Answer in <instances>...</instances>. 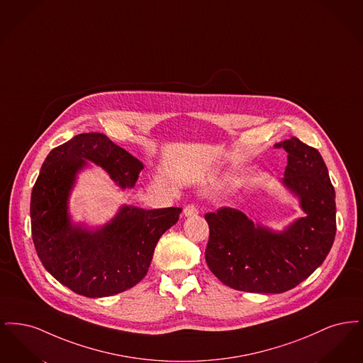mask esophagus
<instances>
[{"instance_id": "1", "label": "esophagus", "mask_w": 363, "mask_h": 363, "mask_svg": "<svg viewBox=\"0 0 363 363\" xmlns=\"http://www.w3.org/2000/svg\"><path fill=\"white\" fill-rule=\"evenodd\" d=\"M184 213H185V216H194V215L199 213V209L193 204H188L184 209Z\"/></svg>"}]
</instances>
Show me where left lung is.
<instances>
[{"instance_id": "left-lung-1", "label": "left lung", "mask_w": 363, "mask_h": 363, "mask_svg": "<svg viewBox=\"0 0 363 363\" xmlns=\"http://www.w3.org/2000/svg\"><path fill=\"white\" fill-rule=\"evenodd\" d=\"M275 148L289 154L281 184L299 199L305 218L283 231H272L234 208L206 215L208 268L240 291L291 290L324 262L336 235L335 189L323 156L296 138L280 141Z\"/></svg>"}]
</instances>
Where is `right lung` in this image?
I'll return each instance as SVG.
<instances>
[{"instance_id": "obj_1", "label": "right lung", "mask_w": 363, "mask_h": 363, "mask_svg": "<svg viewBox=\"0 0 363 363\" xmlns=\"http://www.w3.org/2000/svg\"><path fill=\"white\" fill-rule=\"evenodd\" d=\"M88 162L101 166L122 189L133 188L143 163L98 132L77 135L45 159L31 193V231L46 271L73 293L102 298L136 286L147 275L159 238L181 208L122 206L104 227L73 225L68 213L76 175Z\"/></svg>"}]
</instances>
